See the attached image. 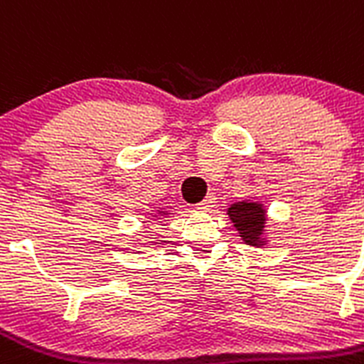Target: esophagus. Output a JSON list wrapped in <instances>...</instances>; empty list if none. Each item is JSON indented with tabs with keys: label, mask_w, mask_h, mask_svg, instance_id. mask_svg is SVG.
I'll list each match as a JSON object with an SVG mask.
<instances>
[{
	"label": "esophagus",
	"mask_w": 364,
	"mask_h": 364,
	"mask_svg": "<svg viewBox=\"0 0 364 364\" xmlns=\"http://www.w3.org/2000/svg\"><path fill=\"white\" fill-rule=\"evenodd\" d=\"M215 204H216L215 195H209V196H205V198L202 200V202H200L198 209H200V211H211V209L215 208Z\"/></svg>",
	"instance_id": "34e87169"
}]
</instances>
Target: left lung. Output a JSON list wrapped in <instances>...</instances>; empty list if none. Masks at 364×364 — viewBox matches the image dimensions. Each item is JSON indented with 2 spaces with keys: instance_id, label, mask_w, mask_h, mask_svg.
Wrapping results in <instances>:
<instances>
[{
  "instance_id": "obj_1",
  "label": "left lung",
  "mask_w": 364,
  "mask_h": 364,
  "mask_svg": "<svg viewBox=\"0 0 364 364\" xmlns=\"http://www.w3.org/2000/svg\"><path fill=\"white\" fill-rule=\"evenodd\" d=\"M228 215L238 235L247 245H256V247L265 245L267 211L263 204L252 202V200H242V202H235L229 205Z\"/></svg>"
}]
</instances>
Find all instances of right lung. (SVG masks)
Here are the masks:
<instances>
[{"instance_id": "obj_1", "label": "right lung", "mask_w": 364, "mask_h": 364, "mask_svg": "<svg viewBox=\"0 0 364 364\" xmlns=\"http://www.w3.org/2000/svg\"><path fill=\"white\" fill-rule=\"evenodd\" d=\"M166 215H169V213L168 211H166V209H159V211H156L155 213V215H153V218H159V216H166Z\"/></svg>"}]
</instances>
